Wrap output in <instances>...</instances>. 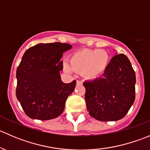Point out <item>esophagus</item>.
Here are the masks:
<instances>
[{
  "instance_id": "1",
  "label": "esophagus",
  "mask_w": 150,
  "mask_h": 150,
  "mask_svg": "<svg viewBox=\"0 0 150 150\" xmlns=\"http://www.w3.org/2000/svg\"><path fill=\"white\" fill-rule=\"evenodd\" d=\"M77 84H83V82L81 81H77Z\"/></svg>"
}]
</instances>
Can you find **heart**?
I'll return each mask as SVG.
<instances>
[{
  "instance_id": "heart-1",
  "label": "heart",
  "mask_w": 150,
  "mask_h": 150,
  "mask_svg": "<svg viewBox=\"0 0 150 150\" xmlns=\"http://www.w3.org/2000/svg\"><path fill=\"white\" fill-rule=\"evenodd\" d=\"M110 57L104 50L85 49L72 53L69 61L63 60L64 70L68 72H81L86 79H95L102 76L108 69Z\"/></svg>"
}]
</instances>
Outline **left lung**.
<instances>
[{
  "instance_id": "8db88e82",
  "label": "left lung",
  "mask_w": 150,
  "mask_h": 150,
  "mask_svg": "<svg viewBox=\"0 0 150 150\" xmlns=\"http://www.w3.org/2000/svg\"><path fill=\"white\" fill-rule=\"evenodd\" d=\"M136 74L123 54L113 57L103 76L86 81V103L92 117L116 121L125 116L135 100Z\"/></svg>"
}]
</instances>
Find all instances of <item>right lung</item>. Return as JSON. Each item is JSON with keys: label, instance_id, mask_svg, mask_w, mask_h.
Instances as JSON below:
<instances>
[{"label": "right lung", "instance_id": "right-lung-1", "mask_svg": "<svg viewBox=\"0 0 150 150\" xmlns=\"http://www.w3.org/2000/svg\"><path fill=\"white\" fill-rule=\"evenodd\" d=\"M70 48L68 43H39L24 54L16 69V95L30 118L51 120L64 111L76 85L75 81L64 83L59 75L63 69L60 59Z\"/></svg>", "mask_w": 150, "mask_h": 150}]
</instances>
